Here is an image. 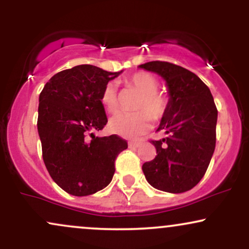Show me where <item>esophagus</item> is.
<instances>
[{
  "label": "esophagus",
  "instance_id": "34e87169",
  "mask_svg": "<svg viewBox=\"0 0 249 249\" xmlns=\"http://www.w3.org/2000/svg\"><path fill=\"white\" fill-rule=\"evenodd\" d=\"M139 145H141V142H128V147L130 148H136L138 147Z\"/></svg>",
  "mask_w": 249,
  "mask_h": 249
}]
</instances>
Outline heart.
Here are the masks:
<instances>
[{"label":"heart","mask_w":249,"mask_h":249,"mask_svg":"<svg viewBox=\"0 0 249 249\" xmlns=\"http://www.w3.org/2000/svg\"><path fill=\"white\" fill-rule=\"evenodd\" d=\"M125 83L142 92L136 107L142 110L136 112H118L110 119L108 127L111 132L118 136L134 138L146 132L152 124V118L160 119L165 116L168 108V99L158 92V79L150 72H134L125 78ZM101 103L108 112H115L118 108V93L113 82L105 84L101 95Z\"/></svg>","instance_id":"b5f03b06"}]
</instances>
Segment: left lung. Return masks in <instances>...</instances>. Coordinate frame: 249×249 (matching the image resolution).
<instances>
[{
    "instance_id": "8db88e82",
    "label": "left lung",
    "mask_w": 249,
    "mask_h": 249,
    "mask_svg": "<svg viewBox=\"0 0 249 249\" xmlns=\"http://www.w3.org/2000/svg\"><path fill=\"white\" fill-rule=\"evenodd\" d=\"M139 67L160 75L170 93L157 130L166 137L151 141L157 156L142 165V172L157 190L186 192L205 176L215 148L218 110L213 96L196 73L173 63L153 61Z\"/></svg>"
}]
</instances>
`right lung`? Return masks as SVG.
<instances>
[{
  "label": "right lung",
  "mask_w": 249,
  "mask_h": 249,
  "mask_svg": "<svg viewBox=\"0 0 249 249\" xmlns=\"http://www.w3.org/2000/svg\"><path fill=\"white\" fill-rule=\"evenodd\" d=\"M121 72L77 65L51 77L39 95L37 128L43 160L67 193L85 196L107 187L115 174L116 158L127 148V142L117 134H93L107 123L101 103L103 89Z\"/></svg>",
  "instance_id": "right-lung-1"
}]
</instances>
